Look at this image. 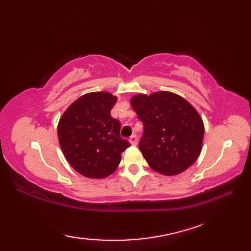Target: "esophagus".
I'll list each match as a JSON object with an SVG mask.
<instances>
[{"label": "esophagus", "mask_w": 251, "mask_h": 251, "mask_svg": "<svg viewBox=\"0 0 251 251\" xmlns=\"http://www.w3.org/2000/svg\"><path fill=\"white\" fill-rule=\"evenodd\" d=\"M129 142L131 143L132 146H136V145H137V136H136V135H132V136L129 138Z\"/></svg>", "instance_id": "1"}]
</instances>
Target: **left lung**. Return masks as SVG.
I'll use <instances>...</instances> for the list:
<instances>
[{"instance_id": "obj_1", "label": "left lung", "mask_w": 251, "mask_h": 251, "mask_svg": "<svg viewBox=\"0 0 251 251\" xmlns=\"http://www.w3.org/2000/svg\"><path fill=\"white\" fill-rule=\"evenodd\" d=\"M130 103L143 123L139 149L153 170L175 176L195 163L201 151L204 123L193 105L170 92L136 95Z\"/></svg>"}]
</instances>
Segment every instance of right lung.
<instances>
[{
  "label": "right lung",
  "instance_id": "right-lung-1",
  "mask_svg": "<svg viewBox=\"0 0 251 251\" xmlns=\"http://www.w3.org/2000/svg\"><path fill=\"white\" fill-rule=\"evenodd\" d=\"M116 100L110 93H89L74 101L60 117L58 139L63 155L87 178L102 179L113 174L122 152L130 146L120 136V121L110 114Z\"/></svg>",
  "mask_w": 251,
  "mask_h": 251
}]
</instances>
